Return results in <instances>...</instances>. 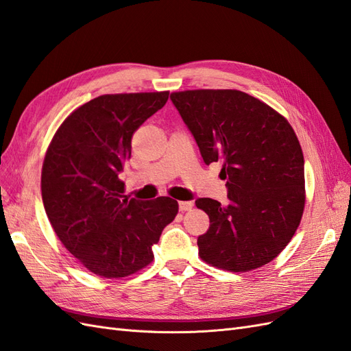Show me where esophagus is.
Returning <instances> with one entry per match:
<instances>
[{
    "label": "esophagus",
    "mask_w": 351,
    "mask_h": 351,
    "mask_svg": "<svg viewBox=\"0 0 351 351\" xmlns=\"http://www.w3.org/2000/svg\"><path fill=\"white\" fill-rule=\"evenodd\" d=\"M193 202H179V210H181V212H188V210L193 208Z\"/></svg>",
    "instance_id": "esophagus-1"
}]
</instances>
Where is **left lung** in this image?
I'll use <instances>...</instances> for the list:
<instances>
[{
	"mask_svg": "<svg viewBox=\"0 0 351 351\" xmlns=\"http://www.w3.org/2000/svg\"><path fill=\"white\" fill-rule=\"evenodd\" d=\"M170 98L204 163L223 162L228 204L195 202L210 219L198 256L229 272L272 262L294 237L306 203L304 157L293 126L238 89H189Z\"/></svg>",
	"mask_w": 351,
	"mask_h": 351,
	"instance_id": "obj_1",
	"label": "left lung"
}]
</instances>
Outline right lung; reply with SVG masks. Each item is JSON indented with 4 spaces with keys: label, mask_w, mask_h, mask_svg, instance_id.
Listing matches in <instances>:
<instances>
[{
    "label": "right lung",
    "mask_w": 351,
    "mask_h": 351,
    "mask_svg": "<svg viewBox=\"0 0 351 351\" xmlns=\"http://www.w3.org/2000/svg\"><path fill=\"white\" fill-rule=\"evenodd\" d=\"M169 91L106 94L58 126L43 163L41 193L56 235L89 272L108 279L152 265L153 245L178 215V202L129 199L119 172L134 132L162 108Z\"/></svg>",
    "instance_id": "right-lung-1"
}]
</instances>
